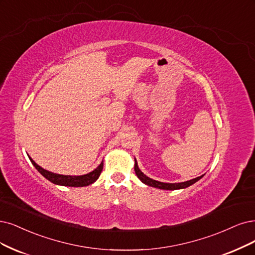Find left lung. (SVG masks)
<instances>
[{
    "mask_svg": "<svg viewBox=\"0 0 255 255\" xmlns=\"http://www.w3.org/2000/svg\"><path fill=\"white\" fill-rule=\"evenodd\" d=\"M134 171L135 174L137 175V177L139 178L140 181H142L144 184L148 185V186H151L154 188H158V189H163V190H176V189H184V188L189 187L191 185H193L194 183H196L199 180L204 176L201 175L199 177H195L193 180L190 181H187V182H183V183H175V184H171V183H162V182H158L155 180H152V178L148 177L147 175H145L142 171L138 169L137 163H136V159L134 158Z\"/></svg>",
    "mask_w": 255,
    "mask_h": 255,
    "instance_id": "1",
    "label": "left lung"
}]
</instances>
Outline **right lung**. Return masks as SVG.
Returning <instances> with one entry per match:
<instances>
[{
	"instance_id": "right-lung-1",
	"label": "right lung",
	"mask_w": 255,
	"mask_h": 255,
	"mask_svg": "<svg viewBox=\"0 0 255 255\" xmlns=\"http://www.w3.org/2000/svg\"><path fill=\"white\" fill-rule=\"evenodd\" d=\"M29 156V155H28ZM30 162L32 163V165L35 167V169L39 171L45 178L50 181L51 183L55 184V185H61V186H69V187H84V186H88L91 185L92 183L96 182L102 170H103V162L99 165L98 168L94 169L93 171L84 174V175H62V174H56L50 171H47L45 169H43L41 166L37 165L33 159L29 156Z\"/></svg>"
}]
</instances>
